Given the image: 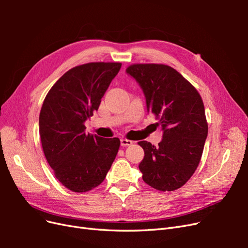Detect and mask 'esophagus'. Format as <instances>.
Returning a JSON list of instances; mask_svg holds the SVG:
<instances>
[{
  "mask_svg": "<svg viewBox=\"0 0 248 248\" xmlns=\"http://www.w3.org/2000/svg\"><path fill=\"white\" fill-rule=\"evenodd\" d=\"M133 144V141L130 140H126V139H122L121 140V146L126 147V146H131Z\"/></svg>",
  "mask_w": 248,
  "mask_h": 248,
  "instance_id": "obj_1",
  "label": "esophagus"
}]
</instances>
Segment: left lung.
Masks as SVG:
<instances>
[{
    "instance_id": "obj_1",
    "label": "left lung",
    "mask_w": 248,
    "mask_h": 248,
    "mask_svg": "<svg viewBox=\"0 0 248 248\" xmlns=\"http://www.w3.org/2000/svg\"><path fill=\"white\" fill-rule=\"evenodd\" d=\"M126 72L136 79L146 97L147 110L158 120L162 140L155 147L141 140L142 180L160 191L183 186L196 171L208 136L202 97L190 82L163 64H133Z\"/></svg>"
}]
</instances>
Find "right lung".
Wrapping results in <instances>:
<instances>
[{
    "instance_id": "right-lung-1",
    "label": "right lung",
    "mask_w": 248,
    "mask_h": 248,
    "mask_svg": "<svg viewBox=\"0 0 248 248\" xmlns=\"http://www.w3.org/2000/svg\"><path fill=\"white\" fill-rule=\"evenodd\" d=\"M121 63L93 62L73 67L48 91L39 116L44 155L66 188L86 192L103 182L120 140L86 133V120L98 109Z\"/></svg>"
}]
</instances>
